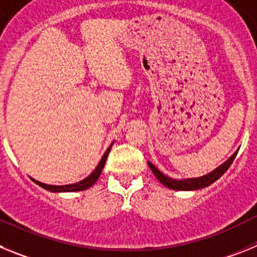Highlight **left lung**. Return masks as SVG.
I'll return each mask as SVG.
<instances>
[{"label":"left lung","instance_id":"1","mask_svg":"<svg viewBox=\"0 0 257 257\" xmlns=\"http://www.w3.org/2000/svg\"><path fill=\"white\" fill-rule=\"evenodd\" d=\"M238 151H239V149H238ZM238 151L235 152L233 156L229 157L228 160L222 163V165H220L217 169L208 172V174L203 175V176H199V178L181 179V180H179V179H172V178H169V176L163 174V172H161L160 170L157 169L156 166L153 165V163L148 162V165L149 167H151L152 172L154 174V176H156V178L158 179V181H160L161 184H163L165 187L174 190H197V189H202V188L208 187V185H211L212 183H215L217 179L221 178L222 175L225 174L226 170L230 167L231 163H233Z\"/></svg>","mask_w":257,"mask_h":257}]
</instances>
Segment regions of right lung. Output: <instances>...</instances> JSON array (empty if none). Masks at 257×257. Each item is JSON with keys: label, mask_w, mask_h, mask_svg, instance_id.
I'll use <instances>...</instances> for the list:
<instances>
[{"label": "right lung", "mask_w": 257, "mask_h": 257, "mask_svg": "<svg viewBox=\"0 0 257 257\" xmlns=\"http://www.w3.org/2000/svg\"><path fill=\"white\" fill-rule=\"evenodd\" d=\"M113 143L110 144V147H109L108 149L105 151V153H104V156L101 157L100 162L97 163L96 169L94 170V171L91 172V174L88 175L87 178H85L83 180L78 181V183H74V184H68V185H49V184H44L41 183V181H37L35 180V179H32V180L35 181L37 185H40V187H42L44 189L46 190H50V192H54V193H61V192H81V190H86L88 189L90 187H92L95 183L97 181V179H99V176H100L101 171H103L104 169V165H105L106 162V158H108V154L109 152H110V148H112Z\"/></svg>", "instance_id": "add662e5"}]
</instances>
